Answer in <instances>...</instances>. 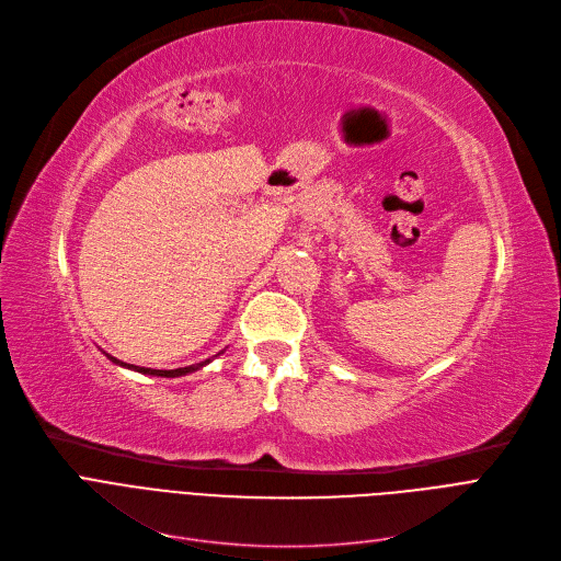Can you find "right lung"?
Returning <instances> with one entry per match:
<instances>
[{
    "instance_id": "add662e5",
    "label": "right lung",
    "mask_w": 561,
    "mask_h": 561,
    "mask_svg": "<svg viewBox=\"0 0 561 561\" xmlns=\"http://www.w3.org/2000/svg\"><path fill=\"white\" fill-rule=\"evenodd\" d=\"M111 357V355H108ZM113 362H117L115 357H111ZM208 362V359H206ZM206 362H199V365H190V367H181V369H170V371H162V369H147V367H134L136 371H140V374H149V376H162V378H176V376H183V374H190V371H194V369H199V367H204ZM124 365V362H122Z\"/></svg>"
}]
</instances>
